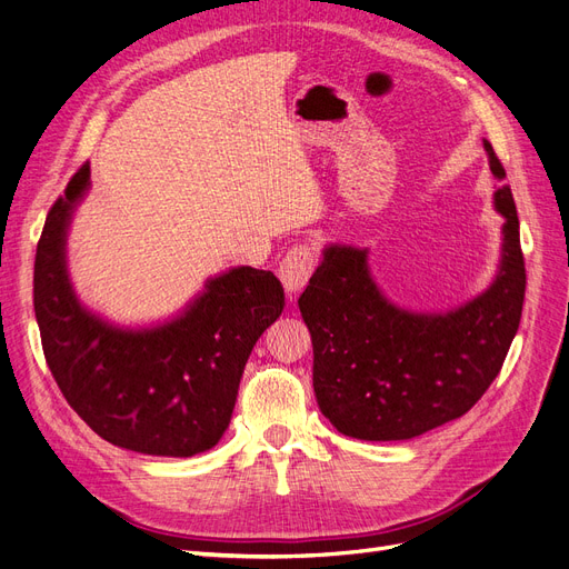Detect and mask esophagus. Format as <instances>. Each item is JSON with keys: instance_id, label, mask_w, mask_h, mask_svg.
<instances>
[{"instance_id": "obj_1", "label": "esophagus", "mask_w": 569, "mask_h": 569, "mask_svg": "<svg viewBox=\"0 0 569 569\" xmlns=\"http://www.w3.org/2000/svg\"><path fill=\"white\" fill-rule=\"evenodd\" d=\"M316 261H318L316 249L306 247V244H299L284 253V258L280 261V268H278V274H280V282L289 297L299 295V291L308 284V280H311V274H313Z\"/></svg>"}]
</instances>
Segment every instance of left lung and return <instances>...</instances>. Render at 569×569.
I'll use <instances>...</instances> for the list:
<instances>
[{
  "label": "left lung",
  "mask_w": 569,
  "mask_h": 569,
  "mask_svg": "<svg viewBox=\"0 0 569 569\" xmlns=\"http://www.w3.org/2000/svg\"><path fill=\"white\" fill-rule=\"evenodd\" d=\"M493 178L506 170L485 140ZM503 216L501 261L491 284L449 311H410L375 282L368 249L327 244L299 297L313 339V389L337 432L403 441L465 416L489 389L520 327L525 258L510 187L496 189Z\"/></svg>",
  "instance_id": "8db88e82"
}]
</instances>
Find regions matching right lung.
Here are the masks:
<instances>
[{"mask_svg":"<svg viewBox=\"0 0 569 569\" xmlns=\"http://www.w3.org/2000/svg\"><path fill=\"white\" fill-rule=\"evenodd\" d=\"M88 189L84 163L38 242L32 295L47 366L66 401L109 443L166 458L209 451L230 425L253 343L282 313L284 289L270 270L239 266L206 280L163 322H109L78 299L66 261Z\"/></svg>","mask_w":569,"mask_h":569,"instance_id":"obj_1","label":"right lung"}]
</instances>
